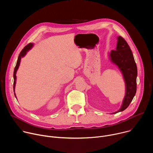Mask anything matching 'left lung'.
<instances>
[{"mask_svg":"<svg viewBox=\"0 0 153 153\" xmlns=\"http://www.w3.org/2000/svg\"><path fill=\"white\" fill-rule=\"evenodd\" d=\"M110 56L111 60L121 71L126 85V93L122 105L117 111L113 113L116 114L127 108L136 94L137 69L132 51L126 40L121 36L117 37L116 49L111 50Z\"/></svg>","mask_w":153,"mask_h":153,"instance_id":"left-lung-1","label":"left lung"}]
</instances>
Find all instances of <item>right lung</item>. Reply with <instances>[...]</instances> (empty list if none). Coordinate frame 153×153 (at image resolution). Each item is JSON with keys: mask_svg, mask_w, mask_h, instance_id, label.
Returning <instances> with one entry per match:
<instances>
[{"mask_svg": "<svg viewBox=\"0 0 153 153\" xmlns=\"http://www.w3.org/2000/svg\"><path fill=\"white\" fill-rule=\"evenodd\" d=\"M33 46V44L31 43H29V44H28L27 46H25L24 49L21 51V52L20 53L19 55V57H18V59H17V63H16V65L15 67V68H14V75H13V77H14V84H13V90H14V88H15V85H16V72H17V70H18V68L19 67V65H20V60H21V58L23 57L26 54H27V52L30 50L32 47ZM14 95L16 96V94H15V93H14Z\"/></svg>", "mask_w": 153, "mask_h": 153, "instance_id": "obj_1", "label": "right lung"}]
</instances>
